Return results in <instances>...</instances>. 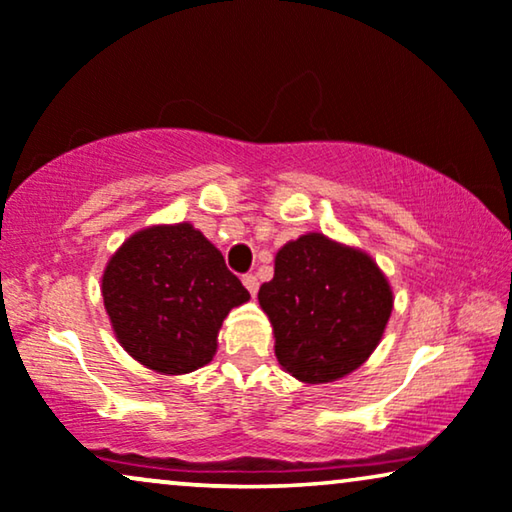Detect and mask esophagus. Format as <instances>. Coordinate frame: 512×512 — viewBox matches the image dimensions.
I'll return each instance as SVG.
<instances>
[{"mask_svg":"<svg viewBox=\"0 0 512 512\" xmlns=\"http://www.w3.org/2000/svg\"><path fill=\"white\" fill-rule=\"evenodd\" d=\"M242 282H244V286H247V291L251 293V296H256V291H258V279H256V275H244Z\"/></svg>","mask_w":512,"mask_h":512,"instance_id":"1","label":"esophagus"}]
</instances>
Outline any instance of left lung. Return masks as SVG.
<instances>
[{
  "label": "left lung",
  "mask_w": 512,
  "mask_h": 512,
  "mask_svg": "<svg viewBox=\"0 0 512 512\" xmlns=\"http://www.w3.org/2000/svg\"><path fill=\"white\" fill-rule=\"evenodd\" d=\"M275 333V356L305 384L335 382L380 345L394 293L366 251L321 233L286 242L275 277L258 291Z\"/></svg>",
  "instance_id": "obj_1"
}]
</instances>
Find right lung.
<instances>
[{
    "label": "right lung",
    "mask_w": 512,
    "mask_h": 512,
    "mask_svg": "<svg viewBox=\"0 0 512 512\" xmlns=\"http://www.w3.org/2000/svg\"><path fill=\"white\" fill-rule=\"evenodd\" d=\"M102 298L121 347L160 375L207 366L233 307L249 291L191 223L137 230L109 258Z\"/></svg>",
    "instance_id": "add662e5"
}]
</instances>
